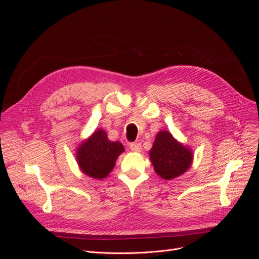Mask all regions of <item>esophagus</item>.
I'll return each instance as SVG.
<instances>
[{
    "instance_id": "obj_1",
    "label": "esophagus",
    "mask_w": 259,
    "mask_h": 259,
    "mask_svg": "<svg viewBox=\"0 0 259 259\" xmlns=\"http://www.w3.org/2000/svg\"><path fill=\"white\" fill-rule=\"evenodd\" d=\"M129 146H130V149L132 151L141 152V150H142V145L140 143H131Z\"/></svg>"
}]
</instances>
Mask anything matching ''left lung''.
I'll use <instances>...</instances> for the list:
<instances>
[{
  "mask_svg": "<svg viewBox=\"0 0 259 259\" xmlns=\"http://www.w3.org/2000/svg\"><path fill=\"white\" fill-rule=\"evenodd\" d=\"M154 171L161 179L170 181L184 174L192 164L193 153L176 141L169 131L156 134L152 149L149 152Z\"/></svg>",
  "mask_w": 259,
  "mask_h": 259,
  "instance_id": "8db88e82",
  "label": "left lung"
}]
</instances>
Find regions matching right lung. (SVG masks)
<instances>
[{
	"label": "right lung",
	"instance_id": "add662e5",
	"mask_svg": "<svg viewBox=\"0 0 259 259\" xmlns=\"http://www.w3.org/2000/svg\"><path fill=\"white\" fill-rule=\"evenodd\" d=\"M119 142L108 140L103 129L95 130L76 150V161L81 172L95 180L105 179L115 165L118 155L124 152Z\"/></svg>",
	"mask_w": 259,
	"mask_h": 259
}]
</instances>
